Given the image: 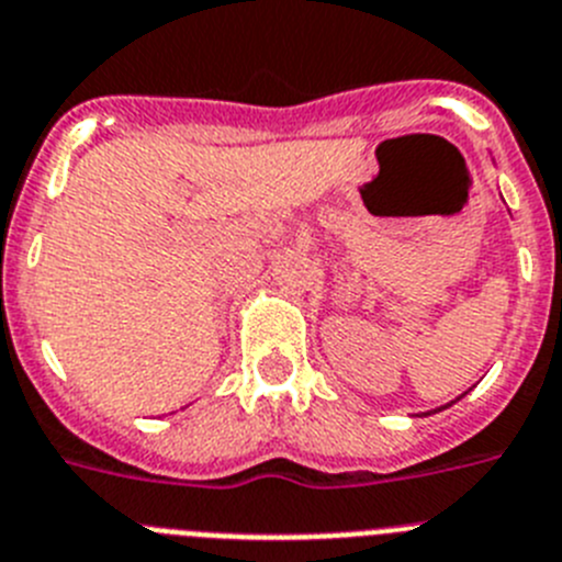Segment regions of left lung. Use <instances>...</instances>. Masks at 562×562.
Returning a JSON list of instances; mask_svg holds the SVG:
<instances>
[{
    "instance_id": "left-lung-1",
    "label": "left lung",
    "mask_w": 562,
    "mask_h": 562,
    "mask_svg": "<svg viewBox=\"0 0 562 562\" xmlns=\"http://www.w3.org/2000/svg\"><path fill=\"white\" fill-rule=\"evenodd\" d=\"M442 408H445V406H442Z\"/></svg>"
}]
</instances>
